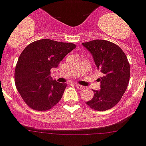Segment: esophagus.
<instances>
[{
	"label": "esophagus",
	"instance_id": "1",
	"mask_svg": "<svg viewBox=\"0 0 146 146\" xmlns=\"http://www.w3.org/2000/svg\"><path fill=\"white\" fill-rule=\"evenodd\" d=\"M75 86L76 87V88H78V89H83V86L82 85H78V84H76Z\"/></svg>",
	"mask_w": 146,
	"mask_h": 146
}]
</instances>
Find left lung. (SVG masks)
I'll return each mask as SVG.
<instances>
[{
    "label": "left lung",
    "instance_id": "1",
    "mask_svg": "<svg viewBox=\"0 0 146 146\" xmlns=\"http://www.w3.org/2000/svg\"><path fill=\"white\" fill-rule=\"evenodd\" d=\"M82 45L103 73L99 79L101 89L93 90V98L86 104L96 111L110 110L120 101L128 85L131 67L127 58L118 45L107 40H92Z\"/></svg>",
    "mask_w": 146,
    "mask_h": 146
}]
</instances>
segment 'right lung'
Returning a JSON list of instances; mask_svg holds the SVG:
<instances>
[{
    "mask_svg": "<svg viewBox=\"0 0 146 146\" xmlns=\"http://www.w3.org/2000/svg\"><path fill=\"white\" fill-rule=\"evenodd\" d=\"M76 48L72 42L42 39L22 51L15 69V83L24 102L36 111H46L61 99L67 87L51 78V69Z\"/></svg>",
    "mask_w": 146,
    "mask_h": 146,
    "instance_id": "add662e5",
    "label": "right lung"
}]
</instances>
